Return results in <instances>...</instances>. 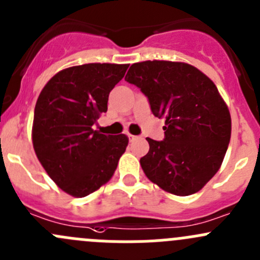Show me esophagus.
Returning <instances> with one entry per match:
<instances>
[{"label":"esophagus","instance_id":"1","mask_svg":"<svg viewBox=\"0 0 260 260\" xmlns=\"http://www.w3.org/2000/svg\"><path fill=\"white\" fill-rule=\"evenodd\" d=\"M128 140H129V142H132V141H135V140H137V136H133V135H131V133H128Z\"/></svg>","mask_w":260,"mask_h":260}]
</instances>
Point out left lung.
<instances>
[{"instance_id":"8db88e82","label":"left lung","mask_w":260,"mask_h":260,"mask_svg":"<svg viewBox=\"0 0 260 260\" xmlns=\"http://www.w3.org/2000/svg\"><path fill=\"white\" fill-rule=\"evenodd\" d=\"M148 98L154 117L165 118V140L146 138L141 158L148 180L177 196L200 191L219 171L232 136V118L216 85L186 62L147 60L124 78Z\"/></svg>"}]
</instances>
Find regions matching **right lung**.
Instances as JSON below:
<instances>
[{
    "instance_id": "obj_1",
    "label": "right lung",
    "mask_w": 260,
    "mask_h": 260,
    "mask_svg": "<svg viewBox=\"0 0 260 260\" xmlns=\"http://www.w3.org/2000/svg\"><path fill=\"white\" fill-rule=\"evenodd\" d=\"M128 64L91 62L67 68L50 79L35 106L32 145L39 161L62 191L84 198L108 182L128 146L125 135L93 125Z\"/></svg>"
}]
</instances>
